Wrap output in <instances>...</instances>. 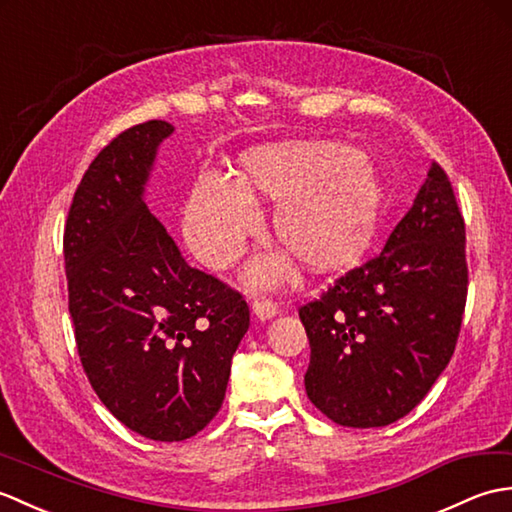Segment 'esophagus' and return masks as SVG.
<instances>
[{
	"mask_svg": "<svg viewBox=\"0 0 512 512\" xmlns=\"http://www.w3.org/2000/svg\"><path fill=\"white\" fill-rule=\"evenodd\" d=\"M252 311H254L258 320H271V317L278 313V306L267 298H258V300L252 302Z\"/></svg>",
	"mask_w": 512,
	"mask_h": 512,
	"instance_id": "esophagus-1",
	"label": "esophagus"
}]
</instances>
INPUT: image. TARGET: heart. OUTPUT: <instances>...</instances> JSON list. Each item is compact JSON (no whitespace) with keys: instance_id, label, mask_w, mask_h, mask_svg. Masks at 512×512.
Listing matches in <instances>:
<instances>
[{"instance_id":"b5f03b06","label":"heart","mask_w":512,"mask_h":512,"mask_svg":"<svg viewBox=\"0 0 512 512\" xmlns=\"http://www.w3.org/2000/svg\"><path fill=\"white\" fill-rule=\"evenodd\" d=\"M241 181L203 173L186 208V238L203 265L223 269L243 254L260 225L256 195L280 201L274 214L278 243L311 271L355 263L379 219V184L372 166L344 146H258L243 155ZM285 258L256 260L254 285L287 274Z\"/></svg>"}]
</instances>
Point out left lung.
I'll return each instance as SVG.
<instances>
[{
  "mask_svg": "<svg viewBox=\"0 0 512 512\" xmlns=\"http://www.w3.org/2000/svg\"><path fill=\"white\" fill-rule=\"evenodd\" d=\"M464 219L436 162L379 256L300 306L304 388L337 425L385 427L425 399L456 350L469 269Z\"/></svg>",
  "mask_w": 512,
  "mask_h": 512,
  "instance_id": "8db88e82",
  "label": "left lung"
}]
</instances>
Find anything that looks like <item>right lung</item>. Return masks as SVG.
<instances>
[{"mask_svg":"<svg viewBox=\"0 0 512 512\" xmlns=\"http://www.w3.org/2000/svg\"><path fill=\"white\" fill-rule=\"evenodd\" d=\"M173 124L122 131L89 164L63 234L70 315L98 399L135 434L175 442L221 410L249 328L243 295L190 267L144 186Z\"/></svg>","mask_w":512,"mask_h":512,"instance_id":"1","label":"right lung"}]
</instances>
